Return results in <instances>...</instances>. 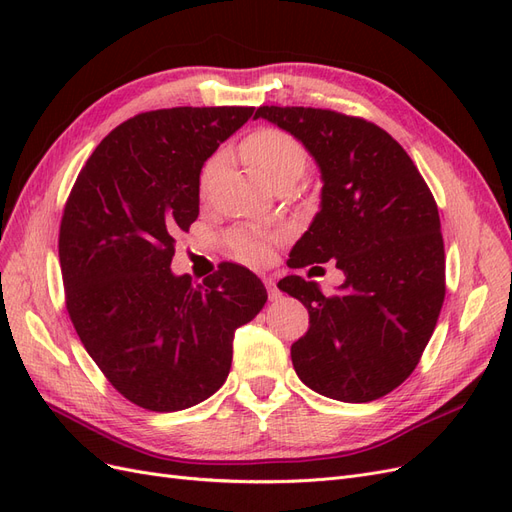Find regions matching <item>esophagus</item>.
Returning a JSON list of instances; mask_svg holds the SVG:
<instances>
[{
  "instance_id": "esophagus-1",
  "label": "esophagus",
  "mask_w": 512,
  "mask_h": 512,
  "mask_svg": "<svg viewBox=\"0 0 512 512\" xmlns=\"http://www.w3.org/2000/svg\"><path fill=\"white\" fill-rule=\"evenodd\" d=\"M265 286H267V292H269V299L271 301H277V299H280V288H277L275 286V282L271 280V277H265Z\"/></svg>"
}]
</instances>
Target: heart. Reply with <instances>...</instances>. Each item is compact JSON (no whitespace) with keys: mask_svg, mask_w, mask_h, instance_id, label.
<instances>
[{"mask_svg":"<svg viewBox=\"0 0 512 512\" xmlns=\"http://www.w3.org/2000/svg\"><path fill=\"white\" fill-rule=\"evenodd\" d=\"M241 156L256 173L271 185L284 179L297 181L307 164V153L303 145L290 132L280 128H258L245 138L241 145ZM222 156H213L200 175L203 190L220 168ZM282 243V235L277 230L260 226H239L228 235V245L237 258L250 262V265H265Z\"/></svg>","mask_w":512,"mask_h":512,"instance_id":"heart-1","label":"heart"}]
</instances>
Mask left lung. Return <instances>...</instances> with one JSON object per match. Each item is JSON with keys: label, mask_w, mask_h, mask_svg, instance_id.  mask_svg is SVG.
I'll use <instances>...</instances> for the list:
<instances>
[{"label": "left lung", "mask_w": 512, "mask_h": 512, "mask_svg": "<svg viewBox=\"0 0 512 512\" xmlns=\"http://www.w3.org/2000/svg\"><path fill=\"white\" fill-rule=\"evenodd\" d=\"M254 117L299 138L320 166V211L290 267L335 260L346 275L329 297L299 275L277 284L309 314L290 348L294 371L337 401L384 397L421 361L444 303L436 200L404 147L363 117L309 106H260Z\"/></svg>", "instance_id": "left-lung-1"}]
</instances>
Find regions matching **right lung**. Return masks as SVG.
<instances>
[{
    "instance_id": "1",
    "label": "right lung",
    "mask_w": 512,
    "mask_h": 512,
    "mask_svg": "<svg viewBox=\"0 0 512 512\" xmlns=\"http://www.w3.org/2000/svg\"><path fill=\"white\" fill-rule=\"evenodd\" d=\"M254 106H177L123 121L76 177L59 226L66 307L104 378L151 412L200 404L226 382L232 337L267 303L241 265L203 284L173 275L198 218L200 168Z\"/></svg>"
}]
</instances>
